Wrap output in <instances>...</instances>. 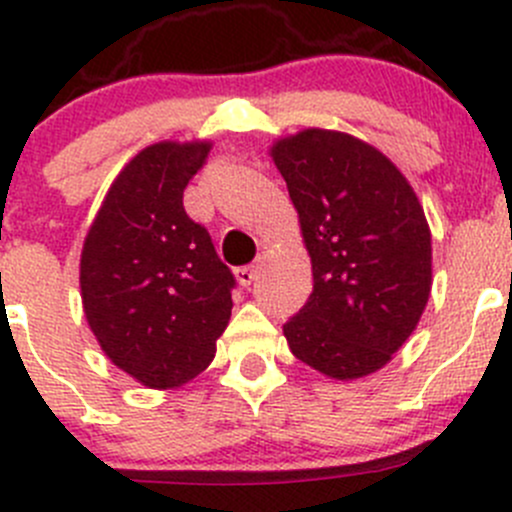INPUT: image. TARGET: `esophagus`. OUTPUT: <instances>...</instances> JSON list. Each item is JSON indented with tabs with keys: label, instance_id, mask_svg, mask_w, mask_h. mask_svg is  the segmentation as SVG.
<instances>
[{
	"label": "esophagus",
	"instance_id": "1",
	"mask_svg": "<svg viewBox=\"0 0 512 512\" xmlns=\"http://www.w3.org/2000/svg\"><path fill=\"white\" fill-rule=\"evenodd\" d=\"M257 275H260V265H245V267H237L235 270L237 282H240L242 287H250L252 282L257 280Z\"/></svg>",
	"mask_w": 512,
	"mask_h": 512
}]
</instances>
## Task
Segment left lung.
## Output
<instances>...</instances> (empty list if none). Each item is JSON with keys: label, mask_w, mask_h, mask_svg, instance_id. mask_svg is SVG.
<instances>
[{"label": "left lung", "mask_w": 512, "mask_h": 512, "mask_svg": "<svg viewBox=\"0 0 512 512\" xmlns=\"http://www.w3.org/2000/svg\"><path fill=\"white\" fill-rule=\"evenodd\" d=\"M312 257L314 289L285 324L292 354L332 379L381 369L411 337L431 294V230L414 188L384 153L339 131L277 141Z\"/></svg>", "instance_id": "obj_1"}]
</instances>
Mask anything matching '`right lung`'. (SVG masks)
<instances>
[{"instance_id": "add662e5", "label": "right lung", "mask_w": 512, "mask_h": 512, "mask_svg": "<svg viewBox=\"0 0 512 512\" xmlns=\"http://www.w3.org/2000/svg\"><path fill=\"white\" fill-rule=\"evenodd\" d=\"M208 153L205 141L143 148L108 188L81 252L91 332L148 389L198 376L230 322L235 277L183 208L185 185Z\"/></svg>"}]
</instances>
